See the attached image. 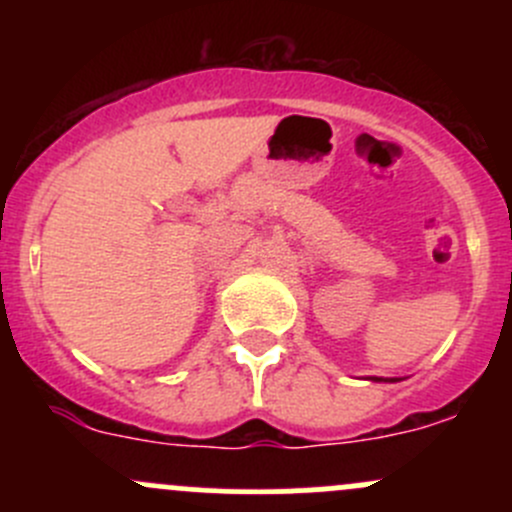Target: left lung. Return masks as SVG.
I'll return each mask as SVG.
<instances>
[{"label":"left lung","mask_w":512,"mask_h":512,"mask_svg":"<svg viewBox=\"0 0 512 512\" xmlns=\"http://www.w3.org/2000/svg\"><path fill=\"white\" fill-rule=\"evenodd\" d=\"M371 381H386V384H394V381H401V379H381V376H371Z\"/></svg>","instance_id":"1"}]
</instances>
